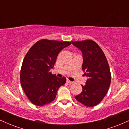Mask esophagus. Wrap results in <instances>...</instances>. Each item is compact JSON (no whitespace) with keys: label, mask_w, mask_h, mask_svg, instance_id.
I'll return each instance as SVG.
<instances>
[{"label":"esophagus","mask_w":129,"mask_h":129,"mask_svg":"<svg viewBox=\"0 0 129 129\" xmlns=\"http://www.w3.org/2000/svg\"><path fill=\"white\" fill-rule=\"evenodd\" d=\"M67 82L68 84H72L73 83V82H72V81H70L69 79H67Z\"/></svg>","instance_id":"1"}]
</instances>
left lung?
Returning <instances> with one entry per match:
<instances>
[{
	"mask_svg": "<svg viewBox=\"0 0 129 129\" xmlns=\"http://www.w3.org/2000/svg\"><path fill=\"white\" fill-rule=\"evenodd\" d=\"M81 50L83 56L82 69L88 77L82 91L75 99L87 107L101 103L107 94L111 82L109 63L100 47L92 40L72 42Z\"/></svg>",
	"mask_w": 129,
	"mask_h": 129,
	"instance_id": "obj_1",
	"label": "left lung"
}]
</instances>
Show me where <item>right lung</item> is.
Returning <instances> with one entry per match:
<instances>
[{
	"label": "right lung",
	"instance_id": "1",
	"mask_svg": "<svg viewBox=\"0 0 129 129\" xmlns=\"http://www.w3.org/2000/svg\"><path fill=\"white\" fill-rule=\"evenodd\" d=\"M72 42L41 39L29 48L23 59L20 84L28 100L33 104L43 106L55 99L57 90L66 82L50 72L58 54Z\"/></svg>",
	"mask_w": 129,
	"mask_h": 129
}]
</instances>
